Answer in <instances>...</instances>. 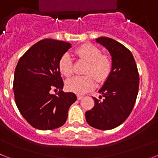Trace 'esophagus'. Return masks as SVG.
I'll return each instance as SVG.
<instances>
[{"instance_id":"esophagus-1","label":"esophagus","mask_w":158,"mask_h":158,"mask_svg":"<svg viewBox=\"0 0 158 158\" xmlns=\"http://www.w3.org/2000/svg\"><path fill=\"white\" fill-rule=\"evenodd\" d=\"M83 97H84V96H81V95H77V98L78 100H81V99L83 98Z\"/></svg>"}]
</instances>
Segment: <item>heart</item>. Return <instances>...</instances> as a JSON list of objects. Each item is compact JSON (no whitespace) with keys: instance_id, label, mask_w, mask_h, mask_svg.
<instances>
[{"instance_id":"1","label":"heart","mask_w":158,"mask_h":158,"mask_svg":"<svg viewBox=\"0 0 158 158\" xmlns=\"http://www.w3.org/2000/svg\"><path fill=\"white\" fill-rule=\"evenodd\" d=\"M74 55L78 59L88 62L85 69V76H76L67 81L66 88L69 91L84 94L95 87V78L103 83L109 77L112 69V61L107 54H102L98 47L92 44H83L74 50ZM73 62L68 53H65L58 61V69L63 76L69 77L73 74Z\"/></svg>"}]
</instances>
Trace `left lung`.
Masks as SVG:
<instances>
[{
	"mask_svg": "<svg viewBox=\"0 0 158 158\" xmlns=\"http://www.w3.org/2000/svg\"><path fill=\"white\" fill-rule=\"evenodd\" d=\"M96 40L111 54L112 69L99 91L104 99L93 97L95 105L86 111L85 118L93 127L111 130L121 125L133 109L139 93V74L135 58L126 47L111 38Z\"/></svg>",
	"mask_w": 158,
	"mask_h": 158,
	"instance_id": "left-lung-1",
	"label": "left lung"
}]
</instances>
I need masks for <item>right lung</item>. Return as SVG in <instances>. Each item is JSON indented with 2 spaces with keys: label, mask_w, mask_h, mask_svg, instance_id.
<instances>
[{
  "label": "right lung",
  "mask_w": 158,
  "mask_h": 158,
  "mask_svg": "<svg viewBox=\"0 0 158 158\" xmlns=\"http://www.w3.org/2000/svg\"><path fill=\"white\" fill-rule=\"evenodd\" d=\"M71 47L69 43L46 39L32 46L19 58L13 81L15 101L19 112L33 127L42 131L62 127L77 100L63 93L58 61ZM60 91L52 94L51 91Z\"/></svg>",
  "instance_id": "1"
}]
</instances>
